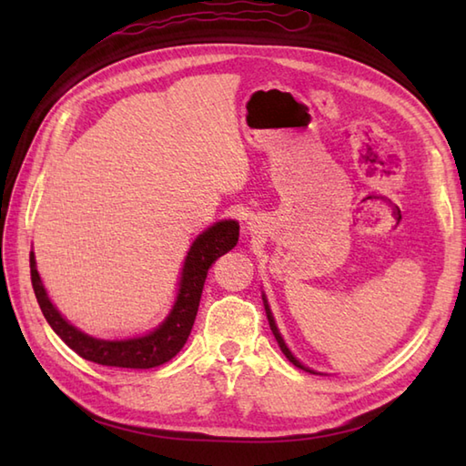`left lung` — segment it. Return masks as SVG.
<instances>
[{
  "mask_svg": "<svg viewBox=\"0 0 466 466\" xmlns=\"http://www.w3.org/2000/svg\"><path fill=\"white\" fill-rule=\"evenodd\" d=\"M262 300H264V310H266V316H268V322H270V330H272L274 339H276V342H279L280 350L284 352L286 359H289V360H290L294 366H299V369H302V370H306V372H312V374H322V372H316V370L309 369V366H304V364H302L299 359H296V356L290 352V349H289V346H286V342H284V339H282V334H280V330H279V326H276V320H274L272 310H270V304H268V300H266V294H262Z\"/></svg>",
  "mask_w": 466,
  "mask_h": 466,
  "instance_id": "obj_1",
  "label": "left lung"
}]
</instances>
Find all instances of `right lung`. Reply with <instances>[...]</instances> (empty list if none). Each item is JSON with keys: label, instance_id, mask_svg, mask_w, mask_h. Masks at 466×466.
I'll return each instance as SVG.
<instances>
[{"label": "right lung", "instance_id": "1", "mask_svg": "<svg viewBox=\"0 0 466 466\" xmlns=\"http://www.w3.org/2000/svg\"><path fill=\"white\" fill-rule=\"evenodd\" d=\"M238 234L240 226L236 220H220L206 228L202 234H198V238L186 254L172 310L154 330L134 336V339H96V336L86 334L72 322H67L54 302L49 300L46 286L39 279L35 254L32 252L29 254V268H32L35 299L52 330L82 359L102 366H117V369H154V366L172 360L182 350L192 332L208 268L222 254L234 248L238 242Z\"/></svg>", "mask_w": 466, "mask_h": 466}]
</instances>
